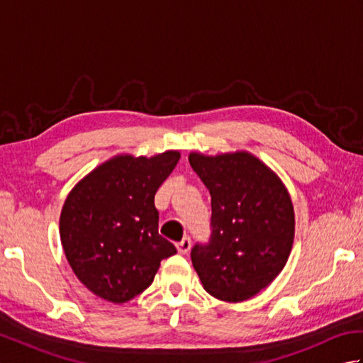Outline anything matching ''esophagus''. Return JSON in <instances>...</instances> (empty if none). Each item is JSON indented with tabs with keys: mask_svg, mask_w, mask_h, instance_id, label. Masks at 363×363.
I'll return each mask as SVG.
<instances>
[{
	"mask_svg": "<svg viewBox=\"0 0 363 363\" xmlns=\"http://www.w3.org/2000/svg\"><path fill=\"white\" fill-rule=\"evenodd\" d=\"M177 246V251H179L181 254H187L190 251V246H191V242H190V237H184L182 240L176 245Z\"/></svg>",
	"mask_w": 363,
	"mask_h": 363,
	"instance_id": "esophagus-1",
	"label": "esophagus"
}]
</instances>
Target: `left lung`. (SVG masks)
<instances>
[{
  "mask_svg": "<svg viewBox=\"0 0 363 363\" xmlns=\"http://www.w3.org/2000/svg\"><path fill=\"white\" fill-rule=\"evenodd\" d=\"M189 162L211 194V237L190 257L204 289L228 303L252 298L272 284L287 262L295 213L287 189L248 152Z\"/></svg>",
  "mask_w": 363,
  "mask_h": 363,
  "instance_id": "1",
  "label": "left lung"
}]
</instances>
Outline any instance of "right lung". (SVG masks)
Returning a JSON list of instances; mask_svg holds the SVG:
<instances>
[{
  "label": "right lung",
  "mask_w": 363,
  "mask_h": 363,
  "mask_svg": "<svg viewBox=\"0 0 363 363\" xmlns=\"http://www.w3.org/2000/svg\"><path fill=\"white\" fill-rule=\"evenodd\" d=\"M179 152L118 156L99 165L67 196L60 240L78 279L99 298L126 303L151 285L160 262L176 254L159 234L154 206Z\"/></svg>",
  "instance_id": "add662e5"
}]
</instances>
